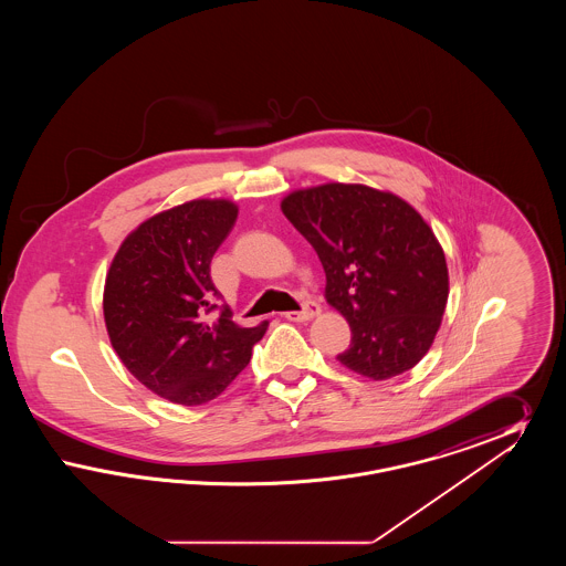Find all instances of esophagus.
Instances as JSON below:
<instances>
[{
    "label": "esophagus",
    "mask_w": 566,
    "mask_h": 566,
    "mask_svg": "<svg viewBox=\"0 0 566 566\" xmlns=\"http://www.w3.org/2000/svg\"><path fill=\"white\" fill-rule=\"evenodd\" d=\"M318 312H321V305H318L316 301L307 298V301H303V307H301L298 312H286L284 318H286V321H293V323H305V321L314 318Z\"/></svg>",
    "instance_id": "1"
}]
</instances>
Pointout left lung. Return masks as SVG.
<instances>
[{
    "instance_id": "1",
    "label": "left lung",
    "mask_w": 566,
    "mask_h": 566,
    "mask_svg": "<svg viewBox=\"0 0 566 566\" xmlns=\"http://www.w3.org/2000/svg\"><path fill=\"white\" fill-rule=\"evenodd\" d=\"M282 212L316 250L326 301L348 321L337 360L358 376H401L431 348L448 303L446 254L392 192L331 182L295 190Z\"/></svg>"
}]
</instances>
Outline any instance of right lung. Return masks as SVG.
<instances>
[{
	"label": "right lung",
	"mask_w": 566,
	"mask_h": 566,
	"mask_svg": "<svg viewBox=\"0 0 566 566\" xmlns=\"http://www.w3.org/2000/svg\"><path fill=\"white\" fill-rule=\"evenodd\" d=\"M235 218L238 206L224 199L182 203L142 222L109 265L104 316L112 348L171 403L216 399L268 331V321L250 328L233 323L210 275Z\"/></svg>",
	"instance_id": "obj_1"
}]
</instances>
